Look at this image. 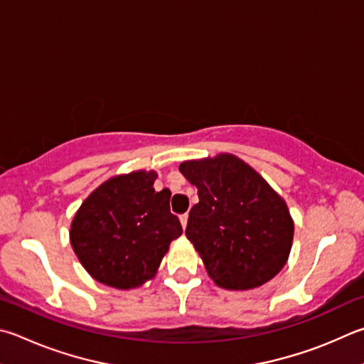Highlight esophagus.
Returning <instances> with one entry per match:
<instances>
[{
    "mask_svg": "<svg viewBox=\"0 0 364 364\" xmlns=\"http://www.w3.org/2000/svg\"><path fill=\"white\" fill-rule=\"evenodd\" d=\"M188 213H184V215H181L180 216V221H181V226H183V229H186V226H188Z\"/></svg>",
    "mask_w": 364,
    "mask_h": 364,
    "instance_id": "obj_1",
    "label": "esophagus"
}]
</instances>
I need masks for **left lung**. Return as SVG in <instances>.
Masks as SVG:
<instances>
[{"mask_svg":"<svg viewBox=\"0 0 364 364\" xmlns=\"http://www.w3.org/2000/svg\"><path fill=\"white\" fill-rule=\"evenodd\" d=\"M180 171L199 194L186 237L210 279L235 291L272 280L288 261L294 235L283 197L234 154L184 161Z\"/></svg>","mask_w":364,"mask_h":364,"instance_id":"left-lung-1","label":"left lung"}]
</instances>
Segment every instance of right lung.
<instances>
[{
    "label": "right lung",
    "instance_id": "right-lung-1",
    "mask_svg": "<svg viewBox=\"0 0 364 364\" xmlns=\"http://www.w3.org/2000/svg\"><path fill=\"white\" fill-rule=\"evenodd\" d=\"M154 170L114 175L92 191L70 228V242L87 274L117 289L154 279L171 240L183 234L170 213V191L156 193Z\"/></svg>",
    "mask_w": 364,
    "mask_h": 364
}]
</instances>
